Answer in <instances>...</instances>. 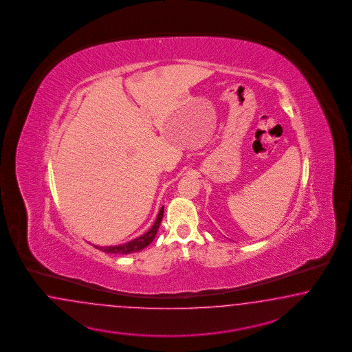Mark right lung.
<instances>
[{
	"instance_id": "right-lung-1",
	"label": "right lung",
	"mask_w": 352,
	"mask_h": 352,
	"mask_svg": "<svg viewBox=\"0 0 352 352\" xmlns=\"http://www.w3.org/2000/svg\"><path fill=\"white\" fill-rule=\"evenodd\" d=\"M162 215H164V206L161 208L155 223L149 228L148 231L146 234L139 236L137 239L129 241L126 244L115 246L96 245V248L99 249V250H103L104 253H111V254H130V253H134V252H139V250L144 249L146 246H148L153 241V239L156 237V234H157L159 227H160L161 221H162Z\"/></svg>"
}]
</instances>
